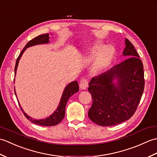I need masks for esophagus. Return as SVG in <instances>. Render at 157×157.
I'll list each match as a JSON object with an SVG mask.
<instances>
[{
	"instance_id": "esophagus-1",
	"label": "esophagus",
	"mask_w": 157,
	"mask_h": 157,
	"mask_svg": "<svg viewBox=\"0 0 157 157\" xmlns=\"http://www.w3.org/2000/svg\"><path fill=\"white\" fill-rule=\"evenodd\" d=\"M88 81L85 78H82L79 83V88L82 90H86L88 86Z\"/></svg>"
}]
</instances>
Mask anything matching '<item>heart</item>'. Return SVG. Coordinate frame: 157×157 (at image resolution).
Returning a JSON list of instances; mask_svg holds the SVG:
<instances>
[{
    "label": "heart",
    "mask_w": 157,
    "mask_h": 157,
    "mask_svg": "<svg viewBox=\"0 0 157 157\" xmlns=\"http://www.w3.org/2000/svg\"><path fill=\"white\" fill-rule=\"evenodd\" d=\"M88 52L90 58L95 56L90 68V72L92 74H97L111 61L115 55V48L111 45L103 47L102 42H97L88 49Z\"/></svg>",
    "instance_id": "heart-1"
}]
</instances>
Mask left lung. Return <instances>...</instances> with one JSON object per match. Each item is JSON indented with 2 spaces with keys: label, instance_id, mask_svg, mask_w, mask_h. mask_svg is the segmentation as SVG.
Here are the masks:
<instances>
[{
  "label": "left lung",
  "instance_id": "1",
  "mask_svg": "<svg viewBox=\"0 0 157 157\" xmlns=\"http://www.w3.org/2000/svg\"><path fill=\"white\" fill-rule=\"evenodd\" d=\"M125 44V61L93 78L88 84L92 98L88 117L98 125L113 126L128 120L134 114L144 92L142 62L127 38Z\"/></svg>",
  "mask_w": 157,
  "mask_h": 157
}]
</instances>
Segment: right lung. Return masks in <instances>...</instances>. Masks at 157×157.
I'll use <instances>...</instances> for the list:
<instances>
[{"mask_svg":"<svg viewBox=\"0 0 157 157\" xmlns=\"http://www.w3.org/2000/svg\"><path fill=\"white\" fill-rule=\"evenodd\" d=\"M49 42H50L49 34L40 35V36H37V37H36L35 38L32 39V40L29 41L28 44L25 45L24 48H23L21 52L20 53V55H19L17 59L16 63H15V76L16 75V72H17V69L19 60H20V59H21L23 53L25 52L26 49L29 47H31V46H36V45H38V44H48V43H49ZM14 81H15V79H14ZM78 91H79V85H78V82L73 81L71 83H69V84H68V85L65 88L64 90H63L61 100H60L59 104L57 106V108H56V109L54 111V113H53L52 114H51V115L47 117L46 118L42 119H33L32 117L28 115L25 113V111H23V109L21 108V105H20L18 100H17V101H18L20 108H21L22 112L23 113V114H24V115L25 116V117L27 118L28 120H29L31 122L35 123V124L42 125V126H53V125H56L59 124V123L63 119V118H64L65 113V106L67 105V102L69 98L71 97V96H72L73 94H75V93L78 92ZM15 96L17 97L15 90Z\"/></svg>","mask_w":157,"mask_h":157,"instance_id":"add662e5","label":"right lung"}]
</instances>
